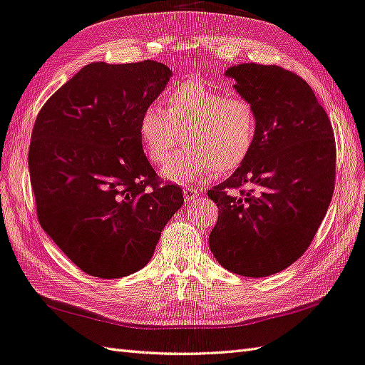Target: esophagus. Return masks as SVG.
Returning <instances> with one entry per match:
<instances>
[{
    "label": "esophagus",
    "instance_id": "obj_1",
    "mask_svg": "<svg viewBox=\"0 0 365 365\" xmlns=\"http://www.w3.org/2000/svg\"><path fill=\"white\" fill-rule=\"evenodd\" d=\"M182 193H184V200H185V201H192L193 198L200 197V195H201V189H200V187H193V185H185Z\"/></svg>",
    "mask_w": 365,
    "mask_h": 365
}]
</instances>
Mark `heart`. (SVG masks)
Listing matches in <instances>:
<instances>
[{
    "label": "heart",
    "mask_w": 365,
    "mask_h": 365,
    "mask_svg": "<svg viewBox=\"0 0 365 365\" xmlns=\"http://www.w3.org/2000/svg\"><path fill=\"white\" fill-rule=\"evenodd\" d=\"M164 103L165 110L148 105L142 111L139 136L150 161L163 164L184 131V140L190 145L165 164L163 176L167 180L187 182L212 168L218 175L232 172L252 152L259 118L245 97L187 82L167 90Z\"/></svg>",
    "instance_id": "obj_1"
}]
</instances>
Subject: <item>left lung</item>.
<instances>
[{
	"label": "left lung",
	"instance_id": "obj_1",
	"mask_svg": "<svg viewBox=\"0 0 365 365\" xmlns=\"http://www.w3.org/2000/svg\"><path fill=\"white\" fill-rule=\"evenodd\" d=\"M226 76L254 105L259 130L246 161L207 192L220 209L209 246L227 271L266 277L294 263L322 223L336 181L334 133L313 90L291 71L242 63Z\"/></svg>",
	"mask_w": 365,
	"mask_h": 365
}]
</instances>
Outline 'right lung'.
I'll list each match as a JSON object with an SVG mask.
<instances>
[{
  "label": "right lung",
  "mask_w": 365,
  "mask_h": 365,
  "mask_svg": "<svg viewBox=\"0 0 365 365\" xmlns=\"http://www.w3.org/2000/svg\"><path fill=\"white\" fill-rule=\"evenodd\" d=\"M172 71L155 60L83 66L41 106L29 147L37 217L83 272L130 275L152 259L182 206L142 150L139 119Z\"/></svg>",
  "instance_id": "add662e5"
}]
</instances>
